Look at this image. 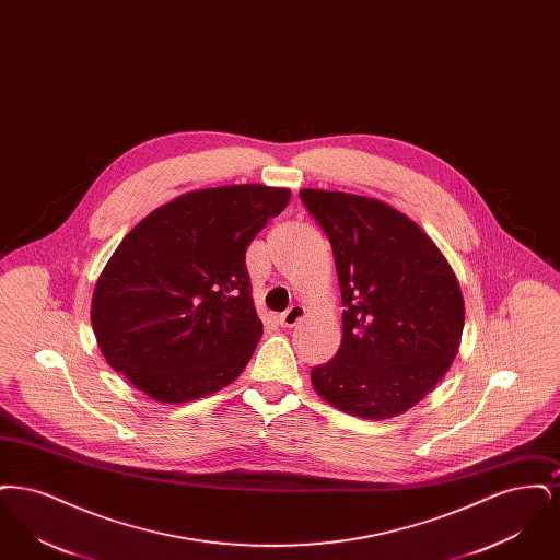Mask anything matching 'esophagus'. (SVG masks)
Masks as SVG:
<instances>
[{
	"label": "esophagus",
	"mask_w": 560,
	"mask_h": 560,
	"mask_svg": "<svg viewBox=\"0 0 560 560\" xmlns=\"http://www.w3.org/2000/svg\"><path fill=\"white\" fill-rule=\"evenodd\" d=\"M304 315H306V308L300 306V304H293V306H290V311H285L279 317V325L281 327H295L300 320L304 319Z\"/></svg>",
	"instance_id": "esophagus-1"
}]
</instances>
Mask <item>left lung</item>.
<instances>
[{"mask_svg": "<svg viewBox=\"0 0 560 560\" xmlns=\"http://www.w3.org/2000/svg\"><path fill=\"white\" fill-rule=\"evenodd\" d=\"M331 243L342 293V345L311 382L331 407L388 420L418 405L459 350L464 295L427 231L375 197L302 188Z\"/></svg>", "mask_w": 560, "mask_h": 560, "instance_id": "obj_1", "label": "left lung"}]
</instances>
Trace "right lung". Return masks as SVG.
<instances>
[{"label":"right lung","mask_w":560,"mask_h":560,"mask_svg":"<svg viewBox=\"0 0 560 560\" xmlns=\"http://www.w3.org/2000/svg\"><path fill=\"white\" fill-rule=\"evenodd\" d=\"M290 197L267 185L199 188L142 218L92 293L108 365L170 405L235 382L262 338L245 249Z\"/></svg>","instance_id":"1"}]
</instances>
